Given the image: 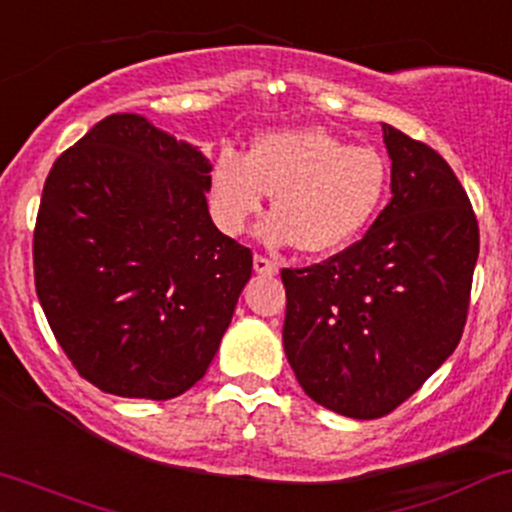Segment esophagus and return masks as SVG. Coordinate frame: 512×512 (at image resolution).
Here are the masks:
<instances>
[{"label": "esophagus", "instance_id": "1", "mask_svg": "<svg viewBox=\"0 0 512 512\" xmlns=\"http://www.w3.org/2000/svg\"><path fill=\"white\" fill-rule=\"evenodd\" d=\"M252 265H255L257 274H265V277H274L279 272V265L274 260H267L265 255H255L252 257Z\"/></svg>", "mask_w": 512, "mask_h": 512}]
</instances>
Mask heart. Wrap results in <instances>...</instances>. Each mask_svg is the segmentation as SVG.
<instances>
[{"mask_svg": "<svg viewBox=\"0 0 512 512\" xmlns=\"http://www.w3.org/2000/svg\"><path fill=\"white\" fill-rule=\"evenodd\" d=\"M389 165L369 145H347L328 128L272 131L250 155L223 148L211 172V216L240 235L272 194L274 213L260 226L269 245L333 252L355 240L379 211Z\"/></svg>", "mask_w": 512, "mask_h": 512, "instance_id": "1", "label": "heart"}]
</instances>
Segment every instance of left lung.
<instances>
[{
    "label": "left lung",
    "mask_w": 512,
    "mask_h": 512,
    "mask_svg": "<svg viewBox=\"0 0 512 512\" xmlns=\"http://www.w3.org/2000/svg\"><path fill=\"white\" fill-rule=\"evenodd\" d=\"M391 201L362 240L330 260L282 269L284 352L328 411H396L464 333L479 223L445 157L384 123Z\"/></svg>",
    "instance_id": "obj_1"
}]
</instances>
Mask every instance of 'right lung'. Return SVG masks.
<instances>
[{"label": "right lung", "mask_w": 512, "mask_h": 512, "mask_svg": "<svg viewBox=\"0 0 512 512\" xmlns=\"http://www.w3.org/2000/svg\"><path fill=\"white\" fill-rule=\"evenodd\" d=\"M211 165L145 116L111 114L50 167L33 230L36 294L97 389L167 401L206 374L252 274L213 226Z\"/></svg>", "instance_id": "1"}]
</instances>
